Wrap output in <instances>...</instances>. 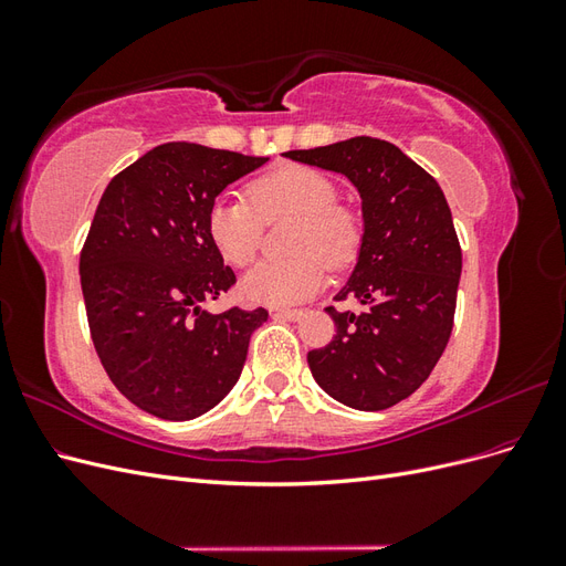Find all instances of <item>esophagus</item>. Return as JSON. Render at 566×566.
<instances>
[{
  "mask_svg": "<svg viewBox=\"0 0 566 566\" xmlns=\"http://www.w3.org/2000/svg\"><path fill=\"white\" fill-rule=\"evenodd\" d=\"M273 316L287 318V321H300L304 316V312L302 310H276V312H273Z\"/></svg>",
  "mask_w": 566,
  "mask_h": 566,
  "instance_id": "esophagus-1",
  "label": "esophagus"
}]
</instances>
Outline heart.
<instances>
[{
  "label": "heart",
  "instance_id": "1",
  "mask_svg": "<svg viewBox=\"0 0 566 566\" xmlns=\"http://www.w3.org/2000/svg\"><path fill=\"white\" fill-rule=\"evenodd\" d=\"M335 181L321 169L293 165L250 184V199L224 193L212 200L205 229L217 254L231 266H248L262 243V219L297 214L290 238L295 254L250 269L241 293L252 304L290 306L314 297L328 279V264L342 269L361 248V221L337 202Z\"/></svg>",
  "mask_w": 566,
  "mask_h": 566
}]
</instances>
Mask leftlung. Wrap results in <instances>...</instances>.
<instances>
[{
    "label": "left lung",
    "instance_id": "1",
    "mask_svg": "<svg viewBox=\"0 0 566 566\" xmlns=\"http://www.w3.org/2000/svg\"><path fill=\"white\" fill-rule=\"evenodd\" d=\"M283 156L345 175L361 196V248L335 300L364 312L328 306L335 337L306 361L335 401L385 410L430 378L449 345L462 269L449 202L401 148L373 136Z\"/></svg>",
    "mask_w": 566,
    "mask_h": 566
}]
</instances>
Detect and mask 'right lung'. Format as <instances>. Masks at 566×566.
Here are the masks:
<instances>
[{
    "label": "right lung",
    "instance_id": "1",
    "mask_svg": "<svg viewBox=\"0 0 566 566\" xmlns=\"http://www.w3.org/2000/svg\"><path fill=\"white\" fill-rule=\"evenodd\" d=\"M269 158L172 142L106 186L80 256L96 354L113 385L150 416L193 420L241 378L266 310H202L235 283L212 248V200Z\"/></svg>",
    "mask_w": 566,
    "mask_h": 566
}]
</instances>
